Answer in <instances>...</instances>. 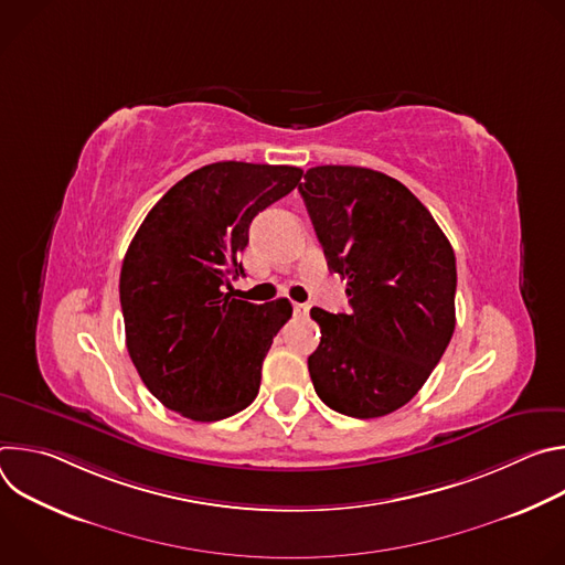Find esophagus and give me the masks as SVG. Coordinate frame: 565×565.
<instances>
[{"label": "esophagus", "instance_id": "esophagus-1", "mask_svg": "<svg viewBox=\"0 0 565 565\" xmlns=\"http://www.w3.org/2000/svg\"><path fill=\"white\" fill-rule=\"evenodd\" d=\"M292 310H295V315H297V317H306V315H308V310H310V306H308V303H295V306H292Z\"/></svg>", "mask_w": 565, "mask_h": 565}]
</instances>
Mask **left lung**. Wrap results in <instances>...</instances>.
<instances>
[{
  "mask_svg": "<svg viewBox=\"0 0 565 565\" xmlns=\"http://www.w3.org/2000/svg\"><path fill=\"white\" fill-rule=\"evenodd\" d=\"M329 268L347 279L349 312L312 308L321 340L308 358L327 407L380 418L423 388L456 327V257L431 212L399 181L319 166L299 183Z\"/></svg>",
  "mask_w": 565,
  "mask_h": 565,
  "instance_id": "8db88e82",
  "label": "left lung"
}]
</instances>
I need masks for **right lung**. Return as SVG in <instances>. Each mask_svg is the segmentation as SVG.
<instances>
[{"label": "right lung", "mask_w": 565, "mask_h": 565, "mask_svg": "<svg viewBox=\"0 0 565 565\" xmlns=\"http://www.w3.org/2000/svg\"><path fill=\"white\" fill-rule=\"evenodd\" d=\"M301 174L236 160L205 166L160 199L131 238L120 270L127 351L151 395L183 418L223 420L259 393L264 358L292 306L232 299L225 288L244 275L238 257L253 218Z\"/></svg>", "instance_id": "obj_1"}]
</instances>
